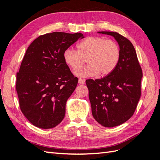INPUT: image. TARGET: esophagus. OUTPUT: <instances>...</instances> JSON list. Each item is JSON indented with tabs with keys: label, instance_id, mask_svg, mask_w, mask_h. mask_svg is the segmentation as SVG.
I'll return each instance as SVG.
<instances>
[{
	"label": "esophagus",
	"instance_id": "obj_1",
	"mask_svg": "<svg viewBox=\"0 0 160 160\" xmlns=\"http://www.w3.org/2000/svg\"><path fill=\"white\" fill-rule=\"evenodd\" d=\"M79 84H85V80L83 79H79Z\"/></svg>",
	"mask_w": 160,
	"mask_h": 160
}]
</instances>
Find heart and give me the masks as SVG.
<instances>
[{"label": "heart", "mask_w": 160, "mask_h": 160, "mask_svg": "<svg viewBox=\"0 0 160 160\" xmlns=\"http://www.w3.org/2000/svg\"><path fill=\"white\" fill-rule=\"evenodd\" d=\"M77 47L78 51L66 49L63 58L73 71L87 60L89 65L75 72L79 77H94L98 74L107 76L113 71L120 60L121 51L118 43L102 37H89L80 42Z\"/></svg>", "instance_id": "b5f03b06"}]
</instances>
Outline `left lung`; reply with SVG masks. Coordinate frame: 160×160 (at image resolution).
Here are the masks:
<instances>
[{
  "label": "left lung",
  "mask_w": 160,
  "mask_h": 160,
  "mask_svg": "<svg viewBox=\"0 0 160 160\" xmlns=\"http://www.w3.org/2000/svg\"><path fill=\"white\" fill-rule=\"evenodd\" d=\"M98 32L113 36L121 51L120 60L111 73L85 82L94 119L103 126L111 128L123 123L133 115L141 96L143 73L129 40L116 32Z\"/></svg>",
  "instance_id": "left-lung-1"
}]
</instances>
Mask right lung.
<instances>
[{
    "label": "right lung",
    "instance_id": "add662e5",
    "mask_svg": "<svg viewBox=\"0 0 160 160\" xmlns=\"http://www.w3.org/2000/svg\"><path fill=\"white\" fill-rule=\"evenodd\" d=\"M83 37L80 32L47 33L28 47L17 73L16 90L22 113L35 126L50 129L63 119L67 101L78 83L63 53Z\"/></svg>",
    "mask_w": 160,
    "mask_h": 160
}]
</instances>
